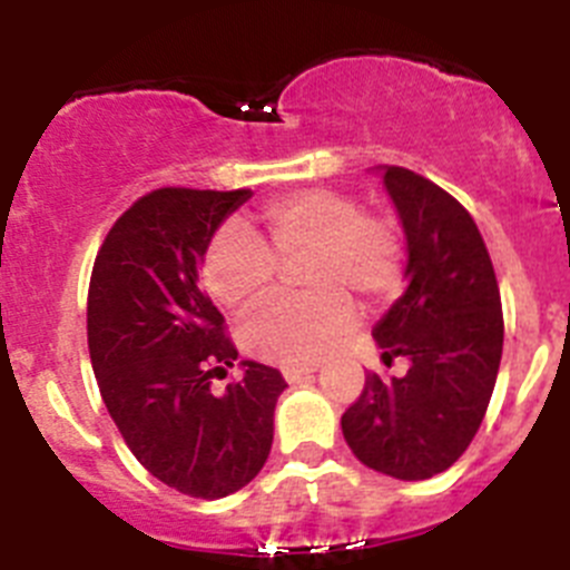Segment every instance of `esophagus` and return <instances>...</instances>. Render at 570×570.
<instances>
[{
  "instance_id": "1",
  "label": "esophagus",
  "mask_w": 570,
  "mask_h": 570,
  "mask_svg": "<svg viewBox=\"0 0 570 570\" xmlns=\"http://www.w3.org/2000/svg\"><path fill=\"white\" fill-rule=\"evenodd\" d=\"M311 374H316V365H302V362H285L282 365V376L288 382H299Z\"/></svg>"
}]
</instances>
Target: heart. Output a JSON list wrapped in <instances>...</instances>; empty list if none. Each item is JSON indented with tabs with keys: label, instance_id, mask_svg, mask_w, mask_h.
Listing matches in <instances>:
<instances>
[{
	"label": "heart",
	"instance_id": "1",
	"mask_svg": "<svg viewBox=\"0 0 570 570\" xmlns=\"http://www.w3.org/2000/svg\"><path fill=\"white\" fill-rule=\"evenodd\" d=\"M268 245L242 223L216 230L203 259L205 288L228 308H248L274 288L279 262H302L299 282L314 294L276 296L248 316L242 340L254 356L311 362L354 325V302L385 299L400 285L402 242L382 216L362 214L345 190L308 188L262 210Z\"/></svg>",
	"mask_w": 570,
	"mask_h": 570
}]
</instances>
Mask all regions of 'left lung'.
<instances>
[{
	"label": "left lung",
	"instance_id": "8db88e82",
	"mask_svg": "<svg viewBox=\"0 0 570 570\" xmlns=\"http://www.w3.org/2000/svg\"><path fill=\"white\" fill-rule=\"evenodd\" d=\"M407 242V288L374 325L382 362L405 376H365L342 414L362 465L394 480H431L454 465L480 431L502 360V302L480 228L425 176L385 165Z\"/></svg>",
	"mask_w": 570,
	"mask_h": 570
}]
</instances>
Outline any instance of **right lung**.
Listing matches in <instances>:
<instances>
[{
	"label": "right lung",
	"instance_id": "obj_1",
	"mask_svg": "<svg viewBox=\"0 0 570 570\" xmlns=\"http://www.w3.org/2000/svg\"><path fill=\"white\" fill-rule=\"evenodd\" d=\"M250 190L159 188L130 205L99 248L88 291V347L105 407L156 480L196 500L248 485L274 442L285 391L276 367H234L223 314L199 288L205 250Z\"/></svg>",
	"mask_w": 570,
	"mask_h": 570
}]
</instances>
